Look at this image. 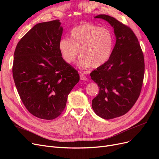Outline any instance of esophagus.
Masks as SVG:
<instances>
[{
    "instance_id": "1",
    "label": "esophagus",
    "mask_w": 159,
    "mask_h": 159,
    "mask_svg": "<svg viewBox=\"0 0 159 159\" xmlns=\"http://www.w3.org/2000/svg\"><path fill=\"white\" fill-rule=\"evenodd\" d=\"M80 80H81L86 81V80H88V78H87V77H86L85 75L81 74H80Z\"/></svg>"
}]
</instances>
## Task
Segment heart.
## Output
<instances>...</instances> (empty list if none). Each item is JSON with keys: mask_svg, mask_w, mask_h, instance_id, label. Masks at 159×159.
<instances>
[{"mask_svg": "<svg viewBox=\"0 0 159 159\" xmlns=\"http://www.w3.org/2000/svg\"><path fill=\"white\" fill-rule=\"evenodd\" d=\"M114 38L107 28L91 23H84L74 28L70 40L64 38L59 42L62 57L68 64L74 62L79 54L81 68H98L106 63L111 56Z\"/></svg>", "mask_w": 159, "mask_h": 159, "instance_id": "heart-1", "label": "heart"}]
</instances>
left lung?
<instances>
[{
    "mask_svg": "<svg viewBox=\"0 0 159 159\" xmlns=\"http://www.w3.org/2000/svg\"><path fill=\"white\" fill-rule=\"evenodd\" d=\"M95 18L107 21L116 36V44L108 61L90 74L99 89L92 100V108L100 117L111 119L126 114L136 103L143 86L145 61L131 28L106 14Z\"/></svg>",
    "mask_w": 159,
    "mask_h": 159,
    "instance_id": "obj_1",
    "label": "left lung"
}]
</instances>
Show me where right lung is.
I'll list each match as a JSON object with an SVG mask.
<instances>
[{
	"label": "right lung",
	"instance_id": "1",
	"mask_svg": "<svg viewBox=\"0 0 159 159\" xmlns=\"http://www.w3.org/2000/svg\"><path fill=\"white\" fill-rule=\"evenodd\" d=\"M62 31L59 20L38 23L14 51L12 75L18 93L28 111L42 119L61 114L68 94L80 80L78 71L61 57Z\"/></svg>",
	"mask_w": 159,
	"mask_h": 159
}]
</instances>
